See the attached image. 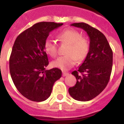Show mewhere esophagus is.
<instances>
[{
  "label": "esophagus",
  "mask_w": 124,
  "mask_h": 124,
  "mask_svg": "<svg viewBox=\"0 0 124 124\" xmlns=\"http://www.w3.org/2000/svg\"><path fill=\"white\" fill-rule=\"evenodd\" d=\"M68 75H69V73L66 72H62V76H66Z\"/></svg>",
  "instance_id": "obj_1"
}]
</instances>
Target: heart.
I'll use <instances>...</instances> for the list:
<instances>
[{
  "label": "heart",
  "instance_id": "1",
  "mask_svg": "<svg viewBox=\"0 0 124 124\" xmlns=\"http://www.w3.org/2000/svg\"><path fill=\"white\" fill-rule=\"evenodd\" d=\"M58 38L64 43L68 44L66 53L68 54L58 58L52 62V66L62 70H68L72 68L77 61H83L87 56L90 50V44L86 38L82 37L80 33L75 30H66L58 34ZM44 48L52 57L58 54L56 43L50 38H47Z\"/></svg>",
  "mask_w": 124,
  "mask_h": 124
}]
</instances>
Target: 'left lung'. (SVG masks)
<instances>
[{"label": "left lung", "mask_w": 124, "mask_h": 124, "mask_svg": "<svg viewBox=\"0 0 124 124\" xmlns=\"http://www.w3.org/2000/svg\"><path fill=\"white\" fill-rule=\"evenodd\" d=\"M71 26L86 31L90 38V50L82 65L72 72L77 82L68 92L76 100L89 101L101 93L109 82L113 52L106 36L96 28L84 23Z\"/></svg>", "instance_id": "1"}]
</instances>
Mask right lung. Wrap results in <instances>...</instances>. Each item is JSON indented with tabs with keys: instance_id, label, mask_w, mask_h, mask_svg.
I'll list each match as a JSON object with an SVG mask.
<instances>
[{
	"instance_id": "add662e5",
	"label": "right lung",
	"mask_w": 124,
	"mask_h": 124,
	"mask_svg": "<svg viewBox=\"0 0 124 124\" xmlns=\"http://www.w3.org/2000/svg\"><path fill=\"white\" fill-rule=\"evenodd\" d=\"M62 23H36L18 36L9 60L10 73L16 88L23 96L42 101L50 96L54 82L62 76L57 68L46 70L49 62L44 44L49 33Z\"/></svg>"
}]
</instances>
